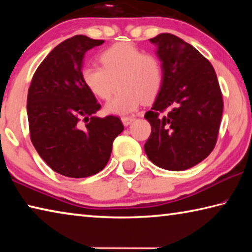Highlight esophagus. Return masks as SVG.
I'll list each match as a JSON object with an SVG mask.
<instances>
[{"mask_svg": "<svg viewBox=\"0 0 252 252\" xmlns=\"http://www.w3.org/2000/svg\"><path fill=\"white\" fill-rule=\"evenodd\" d=\"M121 121H122L123 125H125L126 126H127L131 125V123L134 121V118L133 117H123L121 119Z\"/></svg>", "mask_w": 252, "mask_h": 252, "instance_id": "obj_1", "label": "esophagus"}]
</instances>
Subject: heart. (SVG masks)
Segmentation results:
<instances>
[{"label":"heart","mask_w":252,"mask_h":252,"mask_svg":"<svg viewBox=\"0 0 252 252\" xmlns=\"http://www.w3.org/2000/svg\"><path fill=\"white\" fill-rule=\"evenodd\" d=\"M102 66L87 64L81 78L92 94L106 100L104 110L109 114L125 116L138 110L142 102H150L159 94L164 81L163 66L156 55L144 53L135 45L120 42L100 54Z\"/></svg>","instance_id":"b5f03b06"}]
</instances>
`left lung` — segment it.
<instances>
[{"label":"left lung","instance_id":"left-lung-1","mask_svg":"<svg viewBox=\"0 0 252 252\" xmlns=\"http://www.w3.org/2000/svg\"><path fill=\"white\" fill-rule=\"evenodd\" d=\"M150 42L157 46L164 81L144 116L152 129L144 151L158 167L182 171L200 163L215 148L222 94L211 63L192 45L169 33ZM165 108L169 113L159 117Z\"/></svg>","mask_w":252,"mask_h":252}]
</instances>
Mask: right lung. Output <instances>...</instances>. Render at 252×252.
<instances>
[{"label":"right lung","mask_w":252,"mask_h":252,"mask_svg":"<svg viewBox=\"0 0 252 252\" xmlns=\"http://www.w3.org/2000/svg\"><path fill=\"white\" fill-rule=\"evenodd\" d=\"M103 42L85 35L63 41L37 67L29 89L27 112L33 146L51 169L69 178L101 171L114 139L125 129L118 117L94 116L101 105L81 78L84 54Z\"/></svg>","instance_id":"1"}]
</instances>
